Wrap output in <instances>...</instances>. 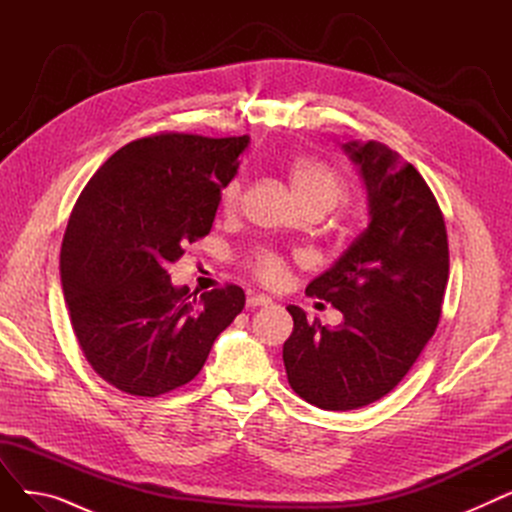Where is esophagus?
Wrapping results in <instances>:
<instances>
[{"instance_id":"esophagus-1","label":"esophagus","mask_w":512,"mask_h":512,"mask_svg":"<svg viewBox=\"0 0 512 512\" xmlns=\"http://www.w3.org/2000/svg\"><path fill=\"white\" fill-rule=\"evenodd\" d=\"M272 305V299L265 297V294H251V297L247 299V307L255 309V307H270Z\"/></svg>"}]
</instances>
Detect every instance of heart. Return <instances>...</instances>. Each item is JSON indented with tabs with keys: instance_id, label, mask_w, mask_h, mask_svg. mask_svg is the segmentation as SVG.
<instances>
[{
	"instance_id": "b5f03b06",
	"label": "heart",
	"mask_w": 512,
	"mask_h": 512,
	"mask_svg": "<svg viewBox=\"0 0 512 512\" xmlns=\"http://www.w3.org/2000/svg\"><path fill=\"white\" fill-rule=\"evenodd\" d=\"M288 180L294 195L305 209H332L346 193L342 178L321 159L309 155H297L288 161ZM242 191H245V178H232L222 191V205L228 213H234L240 205ZM249 267L253 274L267 286H278L288 276L286 259L272 249H257L249 257Z\"/></svg>"
}]
</instances>
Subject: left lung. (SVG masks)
Masks as SVG:
<instances>
[{
    "instance_id": "left-lung-1",
    "label": "left lung",
    "mask_w": 512,
    "mask_h": 512,
    "mask_svg": "<svg viewBox=\"0 0 512 512\" xmlns=\"http://www.w3.org/2000/svg\"><path fill=\"white\" fill-rule=\"evenodd\" d=\"M342 149L365 182L369 224L305 292L344 321L328 328L288 305L282 351L290 388L326 411L367 407L398 386L438 328L448 282L444 215L423 176L382 143Z\"/></svg>"
}]
</instances>
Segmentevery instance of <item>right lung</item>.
Returning <instances> with one entry per match:
<instances>
[{"label":"right lung","instance_id":"1","mask_svg":"<svg viewBox=\"0 0 512 512\" xmlns=\"http://www.w3.org/2000/svg\"><path fill=\"white\" fill-rule=\"evenodd\" d=\"M249 137L161 132L118 149L80 193L60 274L70 324L99 378L132 396L191 382L245 307L236 284L197 297L168 265L209 234Z\"/></svg>","mask_w":512,"mask_h":512}]
</instances>
